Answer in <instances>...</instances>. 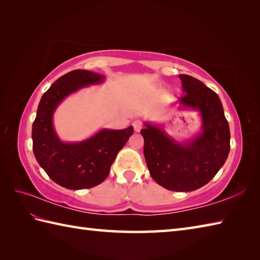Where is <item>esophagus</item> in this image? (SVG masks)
I'll list each match as a JSON object with an SVG mask.
<instances>
[{
	"label": "esophagus",
	"mask_w": 260,
	"mask_h": 260,
	"mask_svg": "<svg viewBox=\"0 0 260 260\" xmlns=\"http://www.w3.org/2000/svg\"><path fill=\"white\" fill-rule=\"evenodd\" d=\"M132 125H134L136 132H139L141 130V128H142V123L140 122V121H138V120L134 121V123H132Z\"/></svg>",
	"instance_id": "1"
}]
</instances>
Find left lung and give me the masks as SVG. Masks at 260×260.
I'll use <instances>...</instances> for the list:
<instances>
[{
  "label": "left lung",
  "mask_w": 260,
  "mask_h": 260,
  "mask_svg": "<svg viewBox=\"0 0 260 260\" xmlns=\"http://www.w3.org/2000/svg\"><path fill=\"white\" fill-rule=\"evenodd\" d=\"M184 95L182 109L200 113L201 132L186 142H178L161 125L146 122L140 132L145 139L146 162L153 180L171 191H193L208 183L226 162L230 131L221 101L216 92L198 79L179 76Z\"/></svg>",
  "instance_id": "8db88e82"
}]
</instances>
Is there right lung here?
<instances>
[{
    "mask_svg": "<svg viewBox=\"0 0 260 260\" xmlns=\"http://www.w3.org/2000/svg\"><path fill=\"white\" fill-rule=\"evenodd\" d=\"M102 74L73 70L59 78L40 100L32 126L33 152L39 165L55 183L78 190L105 181L118 152L134 134V126L122 130L102 129L88 139L63 142L53 126L57 106L78 90L105 81Z\"/></svg>",
    "mask_w": 260,
    "mask_h": 260,
    "instance_id": "obj_1",
    "label": "right lung"
}]
</instances>
